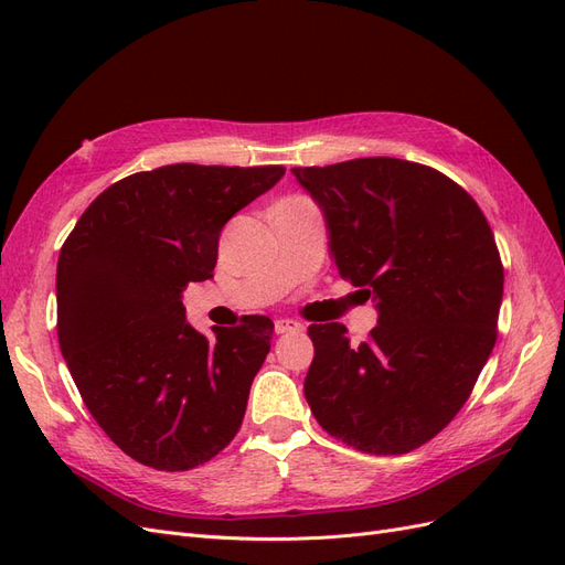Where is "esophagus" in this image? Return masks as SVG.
I'll return each instance as SVG.
<instances>
[{"instance_id": "34e87169", "label": "esophagus", "mask_w": 565, "mask_h": 565, "mask_svg": "<svg viewBox=\"0 0 565 565\" xmlns=\"http://www.w3.org/2000/svg\"><path fill=\"white\" fill-rule=\"evenodd\" d=\"M303 324L297 320H289V318H280L276 320V334H287V332H301Z\"/></svg>"}]
</instances>
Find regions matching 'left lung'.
Masks as SVG:
<instances>
[{"mask_svg": "<svg viewBox=\"0 0 565 565\" xmlns=\"http://www.w3.org/2000/svg\"><path fill=\"white\" fill-rule=\"evenodd\" d=\"M292 174L324 216L337 270L377 309L363 344L341 322L311 324L303 396L347 446L415 450L467 403L498 339L494 235L465 188L417 162L361 158Z\"/></svg>", "mask_w": 565, "mask_h": 565, "instance_id": "1", "label": "left lung"}]
</instances>
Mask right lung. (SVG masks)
I'll return each instance as SVG.
<instances>
[{"mask_svg":"<svg viewBox=\"0 0 565 565\" xmlns=\"http://www.w3.org/2000/svg\"><path fill=\"white\" fill-rule=\"evenodd\" d=\"M282 167L167 164L106 188L56 268L61 353L119 450L160 471L195 469L241 429L273 322L198 332L183 289L212 278L226 221Z\"/></svg>","mask_w":565,"mask_h":565,"instance_id":"right-lung-1","label":"right lung"}]
</instances>
